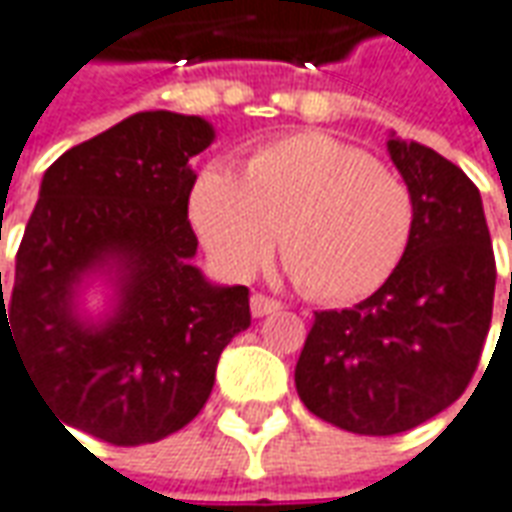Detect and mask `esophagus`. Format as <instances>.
Here are the masks:
<instances>
[{
  "label": "esophagus",
  "mask_w": 512,
  "mask_h": 512,
  "mask_svg": "<svg viewBox=\"0 0 512 512\" xmlns=\"http://www.w3.org/2000/svg\"><path fill=\"white\" fill-rule=\"evenodd\" d=\"M281 309V301L276 298H270V295H264V292H253V298H250V312L253 317H264V315H273Z\"/></svg>",
  "instance_id": "1"
}]
</instances>
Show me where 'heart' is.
I'll return each mask as SVG.
<instances>
[{"instance_id": "heart-1", "label": "heart", "mask_w": 512, "mask_h": 512, "mask_svg": "<svg viewBox=\"0 0 512 512\" xmlns=\"http://www.w3.org/2000/svg\"><path fill=\"white\" fill-rule=\"evenodd\" d=\"M189 214L228 276L245 278L273 242L303 292L357 301L393 276L410 248L415 203L407 183L373 155L323 133L262 144L236 178L200 172Z\"/></svg>"}]
</instances>
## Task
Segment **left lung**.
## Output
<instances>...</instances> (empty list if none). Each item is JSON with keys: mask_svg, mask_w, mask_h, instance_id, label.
<instances>
[{"mask_svg": "<svg viewBox=\"0 0 512 512\" xmlns=\"http://www.w3.org/2000/svg\"><path fill=\"white\" fill-rule=\"evenodd\" d=\"M415 203L410 248L354 309L315 312L295 387L306 410L357 435H398L463 396L491 329L496 259L474 181L418 142L390 139ZM512 292V276H510Z\"/></svg>", "mask_w": 512, "mask_h": 512, "instance_id": "obj_1", "label": "left lung"}]
</instances>
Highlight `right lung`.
Here are the masks:
<instances>
[{"mask_svg": "<svg viewBox=\"0 0 512 512\" xmlns=\"http://www.w3.org/2000/svg\"><path fill=\"white\" fill-rule=\"evenodd\" d=\"M211 139L200 116L144 111L47 169L10 301L2 295V354L19 351L63 429L111 446L178 432L211 396L222 348L250 326L248 287H211L189 264V161ZM111 258L120 309L105 327H83L73 287Z\"/></svg>", "mask_w": 512, "mask_h": 512, "instance_id": "1", "label": "right lung"}]
</instances>
